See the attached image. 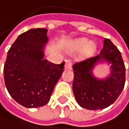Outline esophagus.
<instances>
[{
	"instance_id": "34e87169",
	"label": "esophagus",
	"mask_w": 129,
	"mask_h": 129,
	"mask_svg": "<svg viewBox=\"0 0 129 129\" xmlns=\"http://www.w3.org/2000/svg\"><path fill=\"white\" fill-rule=\"evenodd\" d=\"M71 68H72V61L70 59H67L65 62V69L70 70Z\"/></svg>"
}]
</instances>
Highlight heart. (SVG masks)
Wrapping results in <instances>:
<instances>
[{"label": "heart", "instance_id": "obj_1", "mask_svg": "<svg viewBox=\"0 0 129 129\" xmlns=\"http://www.w3.org/2000/svg\"><path fill=\"white\" fill-rule=\"evenodd\" d=\"M75 47L77 49H82L84 48H86L88 52H92L95 50V44L93 42H89L86 38H80L75 41Z\"/></svg>", "mask_w": 129, "mask_h": 129}]
</instances>
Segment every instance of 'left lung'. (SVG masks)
Instances as JSON below:
<instances>
[{"mask_svg": "<svg viewBox=\"0 0 129 129\" xmlns=\"http://www.w3.org/2000/svg\"><path fill=\"white\" fill-rule=\"evenodd\" d=\"M110 66V74L96 78L93 70L99 64ZM73 91L80 106L88 110H101L113 104L121 93L125 83V67L119 50L110 39L105 38L100 54L74 67Z\"/></svg>", "mask_w": 129, "mask_h": 129, "instance_id": "8db88e82", "label": "left lung"}]
</instances>
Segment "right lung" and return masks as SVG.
<instances>
[{
    "instance_id": "1",
    "label": "right lung",
    "mask_w": 129,
    "mask_h": 129,
    "mask_svg": "<svg viewBox=\"0 0 129 129\" xmlns=\"http://www.w3.org/2000/svg\"><path fill=\"white\" fill-rule=\"evenodd\" d=\"M47 33V29H30L17 38L8 52L6 88L14 100L27 108L47 104L63 72L64 62L54 64L44 59Z\"/></svg>"
}]
</instances>
